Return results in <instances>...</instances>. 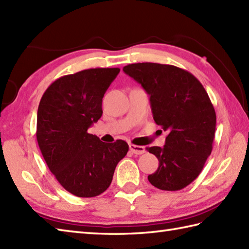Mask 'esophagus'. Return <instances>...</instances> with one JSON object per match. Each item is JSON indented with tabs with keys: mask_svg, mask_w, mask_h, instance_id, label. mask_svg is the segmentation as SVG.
<instances>
[{
	"mask_svg": "<svg viewBox=\"0 0 249 249\" xmlns=\"http://www.w3.org/2000/svg\"><path fill=\"white\" fill-rule=\"evenodd\" d=\"M129 150L134 153V154L137 155H141L145 152L144 146H140V145H135V144H129Z\"/></svg>",
	"mask_w": 249,
	"mask_h": 249,
	"instance_id": "34e87169",
	"label": "esophagus"
}]
</instances>
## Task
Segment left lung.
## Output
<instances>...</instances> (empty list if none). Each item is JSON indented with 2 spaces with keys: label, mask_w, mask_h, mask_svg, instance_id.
Here are the masks:
<instances>
[{
  "label": "left lung",
  "mask_w": 249,
  "mask_h": 249,
  "mask_svg": "<svg viewBox=\"0 0 249 249\" xmlns=\"http://www.w3.org/2000/svg\"><path fill=\"white\" fill-rule=\"evenodd\" d=\"M123 71L150 95L155 123L168 131L163 147L146 150L160 161L149 182L158 189L176 192L195 181L211 155L216 113L202 84L182 68L135 63Z\"/></svg>",
  "instance_id": "1"
}]
</instances>
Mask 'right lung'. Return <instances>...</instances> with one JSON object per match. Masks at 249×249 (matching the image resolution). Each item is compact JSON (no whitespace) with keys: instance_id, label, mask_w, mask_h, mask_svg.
<instances>
[{"instance_id":"right-lung-1","label":"right lung","mask_w":249,"mask_h":249,"mask_svg":"<svg viewBox=\"0 0 249 249\" xmlns=\"http://www.w3.org/2000/svg\"><path fill=\"white\" fill-rule=\"evenodd\" d=\"M120 68H89L52 82L37 111L36 138L49 170L81 198L103 194L128 152L124 140L105 143L88 129L103 114V97Z\"/></svg>"}]
</instances>
